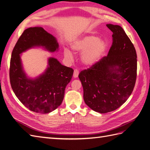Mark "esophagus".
Returning <instances> with one entry per match:
<instances>
[{
    "label": "esophagus",
    "instance_id": "esophagus-1",
    "mask_svg": "<svg viewBox=\"0 0 150 150\" xmlns=\"http://www.w3.org/2000/svg\"><path fill=\"white\" fill-rule=\"evenodd\" d=\"M79 75V71L78 69H74V74H73V77L74 78H76L78 77Z\"/></svg>",
    "mask_w": 150,
    "mask_h": 150
}]
</instances>
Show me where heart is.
<instances>
[{
    "label": "heart",
    "mask_w": 150,
    "mask_h": 150,
    "mask_svg": "<svg viewBox=\"0 0 150 150\" xmlns=\"http://www.w3.org/2000/svg\"><path fill=\"white\" fill-rule=\"evenodd\" d=\"M71 49L76 53L82 52L81 61L86 66L91 67L96 64L101 59L108 48L105 40L99 39L96 35L89 34L83 35L72 41L70 44ZM64 56L67 59H72V52L65 49Z\"/></svg>",
    "instance_id": "obj_1"
}]
</instances>
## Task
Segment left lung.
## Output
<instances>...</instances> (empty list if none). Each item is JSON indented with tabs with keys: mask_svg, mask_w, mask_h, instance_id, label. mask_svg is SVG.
Listing matches in <instances>:
<instances>
[{
	"mask_svg": "<svg viewBox=\"0 0 150 150\" xmlns=\"http://www.w3.org/2000/svg\"><path fill=\"white\" fill-rule=\"evenodd\" d=\"M106 26L113 33L108 56L79 74L85 103L100 113L114 111L126 101L133 91L137 73V52L129 38L121 26Z\"/></svg>",
	"mask_w": 150,
	"mask_h": 150,
	"instance_id": "1",
	"label": "left lung"
}]
</instances>
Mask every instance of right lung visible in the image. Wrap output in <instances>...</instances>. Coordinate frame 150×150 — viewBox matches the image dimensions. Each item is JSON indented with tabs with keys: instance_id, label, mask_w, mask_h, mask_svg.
<instances>
[{
	"instance_id": "add662e5",
	"label": "right lung",
	"mask_w": 150,
	"mask_h": 150,
	"mask_svg": "<svg viewBox=\"0 0 150 150\" xmlns=\"http://www.w3.org/2000/svg\"><path fill=\"white\" fill-rule=\"evenodd\" d=\"M35 47H42L54 52L58 51L59 44L56 38L42 28L25 29L12 52L10 82L13 93L26 108L32 111L46 114L61 105L74 70L51 57L48 59L47 67L42 74L35 78H29L24 71L20 54Z\"/></svg>"
}]
</instances>
